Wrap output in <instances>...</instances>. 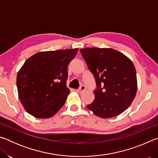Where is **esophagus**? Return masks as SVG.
Returning a JSON list of instances; mask_svg holds the SVG:
<instances>
[{"label":"esophagus","mask_w":158,"mask_h":158,"mask_svg":"<svg viewBox=\"0 0 158 158\" xmlns=\"http://www.w3.org/2000/svg\"><path fill=\"white\" fill-rule=\"evenodd\" d=\"M77 92H78V93H82L83 92H84L85 90V85H81V86L79 87V89H77Z\"/></svg>","instance_id":"34e87169"}]
</instances>
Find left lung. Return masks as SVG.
I'll return each mask as SVG.
<instances>
[{
  "label": "left lung",
  "instance_id": "left-lung-1",
  "mask_svg": "<svg viewBox=\"0 0 158 158\" xmlns=\"http://www.w3.org/2000/svg\"><path fill=\"white\" fill-rule=\"evenodd\" d=\"M80 52L96 82L94 101L87 108L102 118L122 114L137 93V73L132 60L110 48H85Z\"/></svg>",
  "mask_w": 158,
  "mask_h": 158
}]
</instances>
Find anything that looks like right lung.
<instances>
[{"label":"right lung","instance_id":"obj_1","mask_svg":"<svg viewBox=\"0 0 158 158\" xmlns=\"http://www.w3.org/2000/svg\"><path fill=\"white\" fill-rule=\"evenodd\" d=\"M78 49L37 53L25 61L17 77L19 98L26 111L48 118L59 111L69 93L68 65Z\"/></svg>","mask_w":158,"mask_h":158}]
</instances>
